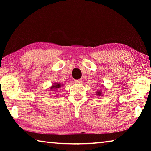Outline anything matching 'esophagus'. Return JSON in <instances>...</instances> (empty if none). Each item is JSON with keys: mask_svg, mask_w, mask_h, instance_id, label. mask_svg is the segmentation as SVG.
Returning a JSON list of instances; mask_svg holds the SVG:
<instances>
[{"mask_svg": "<svg viewBox=\"0 0 151 151\" xmlns=\"http://www.w3.org/2000/svg\"><path fill=\"white\" fill-rule=\"evenodd\" d=\"M75 83H76V84H81V83H83V81H82L81 79H79V80H75Z\"/></svg>", "mask_w": 151, "mask_h": 151, "instance_id": "1", "label": "esophagus"}]
</instances>
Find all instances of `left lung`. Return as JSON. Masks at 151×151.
I'll use <instances>...</instances> for the list:
<instances>
[{
	"instance_id": "1",
	"label": "left lung",
	"mask_w": 151,
	"mask_h": 151,
	"mask_svg": "<svg viewBox=\"0 0 151 151\" xmlns=\"http://www.w3.org/2000/svg\"><path fill=\"white\" fill-rule=\"evenodd\" d=\"M103 86V85H102ZM96 95L98 96H103V94H102V91L101 90H98L96 92Z\"/></svg>"
}]
</instances>
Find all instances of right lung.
Returning a JSON list of instances; mask_svg holds the SVG:
<instances>
[{
	"mask_svg": "<svg viewBox=\"0 0 151 151\" xmlns=\"http://www.w3.org/2000/svg\"><path fill=\"white\" fill-rule=\"evenodd\" d=\"M63 86V85H61L60 83H55L52 84V86H50L49 89L50 91H57V89L60 88V87H62Z\"/></svg>",
	"mask_w": 151,
	"mask_h": 151,
	"instance_id": "1",
	"label": "right lung"
}]
</instances>
